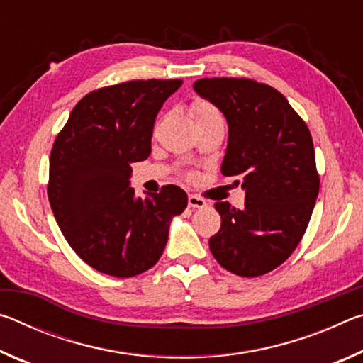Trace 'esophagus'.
I'll use <instances>...</instances> for the list:
<instances>
[{"instance_id": "34e87169", "label": "esophagus", "mask_w": 363, "mask_h": 363, "mask_svg": "<svg viewBox=\"0 0 363 363\" xmlns=\"http://www.w3.org/2000/svg\"><path fill=\"white\" fill-rule=\"evenodd\" d=\"M187 201H189L190 208H205L206 206V201L196 195H189Z\"/></svg>"}]
</instances>
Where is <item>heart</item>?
I'll return each instance as SVG.
<instances>
[{"instance_id":"heart-1","label":"heart","mask_w":363,"mask_h":363,"mask_svg":"<svg viewBox=\"0 0 363 363\" xmlns=\"http://www.w3.org/2000/svg\"><path fill=\"white\" fill-rule=\"evenodd\" d=\"M192 112L195 115L196 121L201 120H210V118H219L218 110L214 108L211 104H208L205 101H196L192 107Z\"/></svg>"}]
</instances>
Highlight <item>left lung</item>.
Returning a JSON list of instances; mask_svg holds the SVG:
<instances>
[{
	"mask_svg": "<svg viewBox=\"0 0 363 363\" xmlns=\"http://www.w3.org/2000/svg\"><path fill=\"white\" fill-rule=\"evenodd\" d=\"M201 99L227 120L224 176L238 177L245 206L216 201L220 229L210 250L220 266L242 277L279 267L298 247L318 195L311 133L277 89L247 78H201Z\"/></svg>",
	"mask_w": 363,
	"mask_h": 363,
	"instance_id": "obj_1",
	"label": "left lung"
}]
</instances>
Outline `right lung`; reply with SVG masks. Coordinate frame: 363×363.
<instances>
[{"mask_svg":"<svg viewBox=\"0 0 363 363\" xmlns=\"http://www.w3.org/2000/svg\"><path fill=\"white\" fill-rule=\"evenodd\" d=\"M181 79H136L84 96L54 140L48 196L59 229L91 267L126 279L155 266L187 194L136 196L131 163L152 150L157 113ZM145 194V192H144Z\"/></svg>","mask_w":363,"mask_h":363,"instance_id":"right-lung-1","label":"right lung"}]
</instances>
